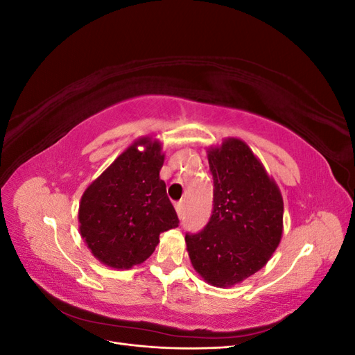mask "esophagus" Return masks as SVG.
<instances>
[{"mask_svg":"<svg viewBox=\"0 0 355 355\" xmlns=\"http://www.w3.org/2000/svg\"><path fill=\"white\" fill-rule=\"evenodd\" d=\"M175 209H176L178 214H179V218H184V214H185V201L176 202L175 204Z\"/></svg>","mask_w":355,"mask_h":355,"instance_id":"34e87169","label":"esophagus"}]
</instances>
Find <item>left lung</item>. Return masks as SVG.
Instances as JSON below:
<instances>
[{
	"mask_svg": "<svg viewBox=\"0 0 355 355\" xmlns=\"http://www.w3.org/2000/svg\"><path fill=\"white\" fill-rule=\"evenodd\" d=\"M213 210L200 232H187L189 259L207 283L230 287L263 268L283 234V198L250 148L228 139L209 151Z\"/></svg>",
	"mask_w": 355,
	"mask_h": 355,
	"instance_id": "obj_1",
	"label": "left lung"
}]
</instances>
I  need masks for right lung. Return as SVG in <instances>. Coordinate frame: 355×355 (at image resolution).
I'll use <instances>...</instances> for the list:
<instances>
[{"label": "right lung", "instance_id": "obj_1", "mask_svg": "<svg viewBox=\"0 0 355 355\" xmlns=\"http://www.w3.org/2000/svg\"><path fill=\"white\" fill-rule=\"evenodd\" d=\"M137 144L147 145L144 153ZM163 163L161 145L145 137L85 189L78 211L81 237L105 265L128 270L142 263L155 250L159 234L179 227L159 179Z\"/></svg>", "mask_w": 355, "mask_h": 355}]
</instances>
